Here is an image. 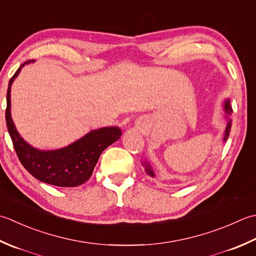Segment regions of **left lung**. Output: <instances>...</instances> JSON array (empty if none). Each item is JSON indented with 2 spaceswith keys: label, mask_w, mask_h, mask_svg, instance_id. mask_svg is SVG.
I'll use <instances>...</instances> for the list:
<instances>
[{
  "label": "left lung",
  "mask_w": 256,
  "mask_h": 256,
  "mask_svg": "<svg viewBox=\"0 0 256 256\" xmlns=\"http://www.w3.org/2000/svg\"><path fill=\"white\" fill-rule=\"evenodd\" d=\"M223 108L225 111V115H224V118H225V123H226V126H225V131H224V136H223V142H226V140L230 135V131H231V126H232V120H231V114H232V106H231V101H230V98H226L223 103ZM142 165L145 170V172H146L148 175H150L151 178H155V173H154V170L152 168L151 163L148 162V160L146 158H144V160H142Z\"/></svg>",
  "instance_id": "1"
}]
</instances>
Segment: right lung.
<instances>
[{"instance_id": "1", "label": "right lung", "mask_w": 256, "mask_h": 256, "mask_svg": "<svg viewBox=\"0 0 256 256\" xmlns=\"http://www.w3.org/2000/svg\"><path fill=\"white\" fill-rule=\"evenodd\" d=\"M33 62L23 63L8 82L5 120L14 150L20 162L38 181L61 188L78 186L91 178L100 155L121 138L122 131L118 126L92 130L68 146L48 151L28 144L18 132L11 116V86L24 65Z\"/></svg>"}]
</instances>
